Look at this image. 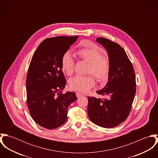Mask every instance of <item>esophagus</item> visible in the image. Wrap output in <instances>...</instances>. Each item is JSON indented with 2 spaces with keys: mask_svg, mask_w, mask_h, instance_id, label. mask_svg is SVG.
I'll use <instances>...</instances> for the list:
<instances>
[{
  "mask_svg": "<svg viewBox=\"0 0 158 158\" xmlns=\"http://www.w3.org/2000/svg\"><path fill=\"white\" fill-rule=\"evenodd\" d=\"M82 95H83V94H81V93H80V92H76V96H77L78 98H79L80 97H81V96H82Z\"/></svg>",
  "mask_w": 158,
  "mask_h": 158,
  "instance_id": "obj_1",
  "label": "esophagus"
}]
</instances>
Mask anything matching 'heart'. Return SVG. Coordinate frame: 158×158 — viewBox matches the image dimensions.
Here are the masks:
<instances>
[{
  "label": "heart",
  "mask_w": 158,
  "mask_h": 158,
  "mask_svg": "<svg viewBox=\"0 0 158 158\" xmlns=\"http://www.w3.org/2000/svg\"><path fill=\"white\" fill-rule=\"evenodd\" d=\"M76 53L80 60L89 63L87 73L92 74L98 82H105L108 79L111 70L110 60L108 57L103 56L98 48L86 47L77 50ZM61 67L68 75L73 74L75 61L69 52L65 53L62 57ZM94 84V78L92 75H76L69 81L71 89L80 92H86Z\"/></svg>",
  "instance_id": "obj_1"
}]
</instances>
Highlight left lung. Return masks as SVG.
<instances>
[{"label": "left lung", "mask_w": 158, "mask_h": 158, "mask_svg": "<svg viewBox=\"0 0 158 158\" xmlns=\"http://www.w3.org/2000/svg\"><path fill=\"white\" fill-rule=\"evenodd\" d=\"M97 42L108 51L111 70L106 86L97 90L103 99L88 97V113L90 121L103 128H114L129 115L136 90L135 72L124 49L105 38H97Z\"/></svg>", "instance_id": "8db88e82"}]
</instances>
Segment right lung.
Masks as SVG:
<instances>
[{
    "label": "right lung",
    "instance_id": "obj_1",
    "mask_svg": "<svg viewBox=\"0 0 158 158\" xmlns=\"http://www.w3.org/2000/svg\"><path fill=\"white\" fill-rule=\"evenodd\" d=\"M56 36L44 40L33 55L27 75V103L34 121L46 129L56 128L68 119V108L77 100L75 92L63 94L66 84L62 71L63 55L77 40Z\"/></svg>",
    "mask_w": 158,
    "mask_h": 158
}]
</instances>
